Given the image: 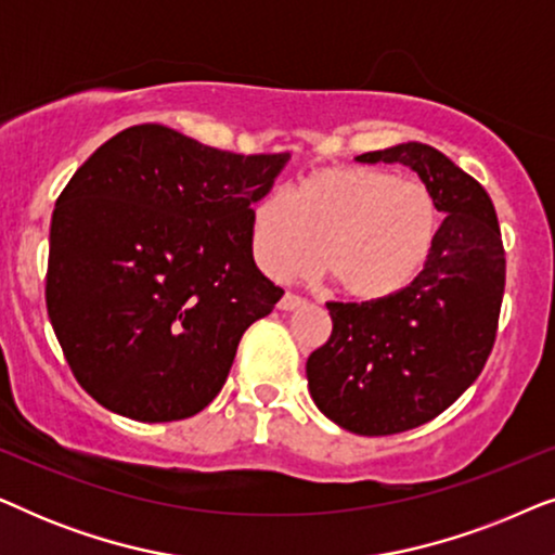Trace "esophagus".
<instances>
[{
    "label": "esophagus",
    "instance_id": "obj_1",
    "mask_svg": "<svg viewBox=\"0 0 555 555\" xmlns=\"http://www.w3.org/2000/svg\"><path fill=\"white\" fill-rule=\"evenodd\" d=\"M302 302H306V300H302L300 295H295V293H285L283 298H280L278 308H280V310H295V308H300Z\"/></svg>",
    "mask_w": 555,
    "mask_h": 555
}]
</instances>
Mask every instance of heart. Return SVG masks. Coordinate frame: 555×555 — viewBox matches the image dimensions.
Instances as JSON below:
<instances>
[{
	"label": "heart",
	"instance_id": "heart-1",
	"mask_svg": "<svg viewBox=\"0 0 555 555\" xmlns=\"http://www.w3.org/2000/svg\"><path fill=\"white\" fill-rule=\"evenodd\" d=\"M437 234L431 189L369 166L318 169L287 199L264 196L249 217V245L264 275H310L323 255L325 278L359 302L386 300L412 285Z\"/></svg>",
	"mask_w": 555,
	"mask_h": 555
}]
</instances>
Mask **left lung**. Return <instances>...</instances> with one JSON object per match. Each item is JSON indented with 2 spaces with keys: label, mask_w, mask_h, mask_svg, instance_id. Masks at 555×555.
<instances>
[{
  "label": "left lung",
  "mask_w": 555,
  "mask_h": 555,
  "mask_svg": "<svg viewBox=\"0 0 555 555\" xmlns=\"http://www.w3.org/2000/svg\"><path fill=\"white\" fill-rule=\"evenodd\" d=\"M420 173L444 215L427 264L376 302H328L333 333L308 356L315 406L353 435L422 427L480 376L495 344L505 249L490 196L442 151L409 141L356 156Z\"/></svg>",
  "instance_id": "1"
}]
</instances>
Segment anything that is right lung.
<instances>
[{
    "mask_svg": "<svg viewBox=\"0 0 555 555\" xmlns=\"http://www.w3.org/2000/svg\"><path fill=\"white\" fill-rule=\"evenodd\" d=\"M287 158L143 124L73 173L52 211L44 298L98 404L177 422L217 397L242 333L283 298L257 270L249 217Z\"/></svg>",
    "mask_w": 555,
    "mask_h": 555,
    "instance_id": "1",
    "label": "right lung"
}]
</instances>
